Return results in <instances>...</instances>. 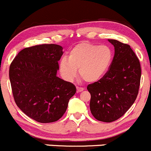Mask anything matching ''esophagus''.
I'll return each mask as SVG.
<instances>
[{"label": "esophagus", "instance_id": "obj_1", "mask_svg": "<svg viewBox=\"0 0 151 151\" xmlns=\"http://www.w3.org/2000/svg\"><path fill=\"white\" fill-rule=\"evenodd\" d=\"M76 88H77V92H81L84 90V88H83V87H80V86H77L76 87Z\"/></svg>", "mask_w": 151, "mask_h": 151}]
</instances>
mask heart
<instances>
[{"label":"heart","mask_w":151,"mask_h":151,"mask_svg":"<svg viewBox=\"0 0 151 151\" xmlns=\"http://www.w3.org/2000/svg\"><path fill=\"white\" fill-rule=\"evenodd\" d=\"M112 60L113 52L109 47L83 42L70 50L68 58L60 60V71L65 78L71 81L78 69L85 81L96 82L107 73Z\"/></svg>","instance_id":"obj_1"}]
</instances>
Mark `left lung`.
Segmentation results:
<instances>
[{"label": "left lung", "mask_w": 151, "mask_h": 151, "mask_svg": "<svg viewBox=\"0 0 151 151\" xmlns=\"http://www.w3.org/2000/svg\"><path fill=\"white\" fill-rule=\"evenodd\" d=\"M114 47V56L107 73L98 81L88 84L90 109L99 121L114 122L126 113L138 94L140 61L130 46L108 40Z\"/></svg>", "instance_id": "left-lung-1"}]
</instances>
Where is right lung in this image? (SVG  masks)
I'll return each mask as SVG.
<instances>
[{"label": "right lung", "instance_id": "1", "mask_svg": "<svg viewBox=\"0 0 151 151\" xmlns=\"http://www.w3.org/2000/svg\"><path fill=\"white\" fill-rule=\"evenodd\" d=\"M63 54L58 45H40L21 50L9 68L14 101L22 111L41 123L58 121L65 114L75 85L57 76Z\"/></svg>", "mask_w": 151, "mask_h": 151}]
</instances>
